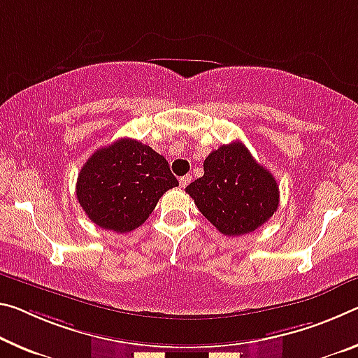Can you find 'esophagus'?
I'll list each match as a JSON object with an SVG mask.
<instances>
[{"mask_svg": "<svg viewBox=\"0 0 358 358\" xmlns=\"http://www.w3.org/2000/svg\"><path fill=\"white\" fill-rule=\"evenodd\" d=\"M191 180H192L191 175H185V177H181L180 178V186H181V188H186V186L191 183Z\"/></svg>", "mask_w": 358, "mask_h": 358, "instance_id": "34e87169", "label": "esophagus"}]
</instances>
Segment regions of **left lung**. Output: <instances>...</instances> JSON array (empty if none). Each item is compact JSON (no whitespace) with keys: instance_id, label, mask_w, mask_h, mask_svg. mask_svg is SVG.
Here are the masks:
<instances>
[{"instance_id":"left-lung-1","label":"left lung","mask_w":358,"mask_h":358,"mask_svg":"<svg viewBox=\"0 0 358 358\" xmlns=\"http://www.w3.org/2000/svg\"><path fill=\"white\" fill-rule=\"evenodd\" d=\"M186 192L224 236L258 229L279 207L275 178L255 161L242 141L210 152L203 161V175L186 186Z\"/></svg>"}]
</instances>
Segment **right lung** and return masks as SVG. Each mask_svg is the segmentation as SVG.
<instances>
[{
	"instance_id": "1",
	"label": "right lung",
	"mask_w": 358,
	"mask_h": 358,
	"mask_svg": "<svg viewBox=\"0 0 358 358\" xmlns=\"http://www.w3.org/2000/svg\"><path fill=\"white\" fill-rule=\"evenodd\" d=\"M175 186L178 180L166 157L141 141L119 138L87 159L78 175L76 196L90 221L122 234L143 224Z\"/></svg>"
}]
</instances>
